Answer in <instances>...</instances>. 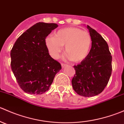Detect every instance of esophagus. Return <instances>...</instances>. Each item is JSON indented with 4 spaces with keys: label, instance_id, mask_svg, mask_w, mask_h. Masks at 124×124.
<instances>
[{
    "label": "esophagus",
    "instance_id": "esophagus-1",
    "mask_svg": "<svg viewBox=\"0 0 124 124\" xmlns=\"http://www.w3.org/2000/svg\"><path fill=\"white\" fill-rule=\"evenodd\" d=\"M61 65H62V68H64V67H65L66 66H67V64H65V63H61Z\"/></svg>",
    "mask_w": 124,
    "mask_h": 124
}]
</instances>
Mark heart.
Returning <instances> with one entry per match:
<instances>
[{"label": "heart", "instance_id": "heart-1", "mask_svg": "<svg viewBox=\"0 0 124 124\" xmlns=\"http://www.w3.org/2000/svg\"><path fill=\"white\" fill-rule=\"evenodd\" d=\"M92 39L89 33L77 27H66L56 32L46 39L50 54L57 58L65 46L67 57L76 62L83 61L88 55Z\"/></svg>", "mask_w": 124, "mask_h": 124}]
</instances>
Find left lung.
<instances>
[{"instance_id":"obj_1","label":"left lung","mask_w":124,"mask_h":124,"mask_svg":"<svg viewBox=\"0 0 124 124\" xmlns=\"http://www.w3.org/2000/svg\"><path fill=\"white\" fill-rule=\"evenodd\" d=\"M87 28L92 47L87 57L74 66L76 74L71 82L77 94L90 97L100 94L107 86L112 74V56L102 36L88 25Z\"/></svg>"}]
</instances>
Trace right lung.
<instances>
[{
	"instance_id": "add662e5",
	"label": "right lung",
	"mask_w": 124,
	"mask_h": 124,
	"mask_svg": "<svg viewBox=\"0 0 124 124\" xmlns=\"http://www.w3.org/2000/svg\"><path fill=\"white\" fill-rule=\"evenodd\" d=\"M58 25L39 22L20 36L11 51V67L25 92L39 95L49 89L61 64L48 53L46 38Z\"/></svg>"
}]
</instances>
